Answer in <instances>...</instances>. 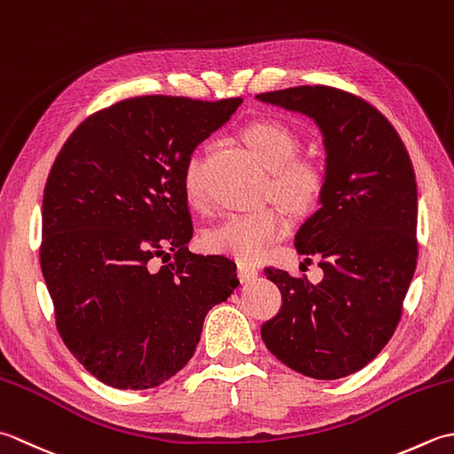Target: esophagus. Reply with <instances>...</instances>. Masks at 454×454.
Listing matches in <instances>:
<instances>
[{
    "label": "esophagus",
    "instance_id": "1",
    "mask_svg": "<svg viewBox=\"0 0 454 454\" xmlns=\"http://www.w3.org/2000/svg\"><path fill=\"white\" fill-rule=\"evenodd\" d=\"M237 274H239V280L240 282H251L258 276V268L251 262H245V261H239L237 262Z\"/></svg>",
    "mask_w": 454,
    "mask_h": 454
}]
</instances>
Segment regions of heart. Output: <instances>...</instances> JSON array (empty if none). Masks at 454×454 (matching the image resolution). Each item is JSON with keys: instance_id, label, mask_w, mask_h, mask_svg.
Wrapping results in <instances>:
<instances>
[{"instance_id": "1", "label": "heart", "mask_w": 454, "mask_h": 454, "mask_svg": "<svg viewBox=\"0 0 454 454\" xmlns=\"http://www.w3.org/2000/svg\"><path fill=\"white\" fill-rule=\"evenodd\" d=\"M243 141L266 170L272 172V188L286 207L308 209L317 198L321 176L316 166L294 160L298 154V137L280 121H256L243 131ZM184 193L192 206L201 203L200 159L192 154L184 166ZM286 217L276 207H261L247 214L229 215L206 233L209 251L254 262L262 258L276 240L286 233Z\"/></svg>"}]
</instances>
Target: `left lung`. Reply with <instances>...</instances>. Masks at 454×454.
Returning a JSON list of instances; mask_svg holds the SVG:
<instances>
[{"label":"left lung","mask_w":454,"mask_h":454,"mask_svg":"<svg viewBox=\"0 0 454 454\" xmlns=\"http://www.w3.org/2000/svg\"><path fill=\"white\" fill-rule=\"evenodd\" d=\"M256 99L313 119L325 149L319 209L294 243L305 262L319 256L323 280L266 268L282 309L262 340L295 372L337 380L374 360L400 321L418 264L413 166L392 123L343 90L300 86Z\"/></svg>","instance_id":"1"}]
</instances>
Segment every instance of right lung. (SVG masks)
I'll use <instances>...</instances> for the list:
<instances>
[{
    "label": "right lung",
    "mask_w": 454,
    "mask_h": 454,
    "mask_svg": "<svg viewBox=\"0 0 454 454\" xmlns=\"http://www.w3.org/2000/svg\"><path fill=\"white\" fill-rule=\"evenodd\" d=\"M240 98H131L88 117L54 160L41 268L57 329L98 380L160 386L188 364L203 319L239 286L237 264L193 254L182 176ZM175 258L159 271L154 255ZM166 262V258H162Z\"/></svg>",
    "instance_id": "add662e5"
}]
</instances>
